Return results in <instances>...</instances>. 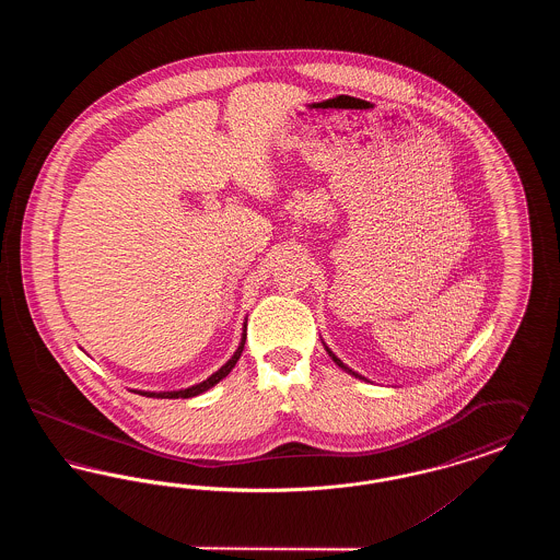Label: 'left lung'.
I'll list each match as a JSON object with an SVG mask.
<instances>
[{"mask_svg":"<svg viewBox=\"0 0 560 560\" xmlns=\"http://www.w3.org/2000/svg\"><path fill=\"white\" fill-rule=\"evenodd\" d=\"M323 347H325V350H327V354H329V357H331V361H334V363H336V365H338V368H342V370H345V372L350 373V375H354V377H359V380H368V377H363V375H361V373H357V372H354V370H350V368H348V365H345V363H342V361H340V359H338V357H336V354H334V352H331V348L327 347V345H325V342H323Z\"/></svg>","mask_w":560,"mask_h":560,"instance_id":"obj_1","label":"left lung"}]
</instances>
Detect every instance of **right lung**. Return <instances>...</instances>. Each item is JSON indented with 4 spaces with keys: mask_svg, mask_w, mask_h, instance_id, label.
<instances>
[{
    "mask_svg": "<svg viewBox=\"0 0 560 560\" xmlns=\"http://www.w3.org/2000/svg\"><path fill=\"white\" fill-rule=\"evenodd\" d=\"M245 327H247V319L243 320V334H241V342L237 350L233 352V357L218 370V372H213L208 380H203V382H199V384H192V386H188V388H180V390H161V393H151V390H133L136 395H144V397H153V399H190V397H197V395H203L206 390H210L212 386H215L220 380H224L231 370L237 365V361H240L241 352H243V347H245Z\"/></svg>",
    "mask_w": 560,
    "mask_h": 560,
    "instance_id": "obj_1",
    "label": "right lung"
}]
</instances>
